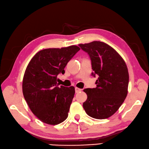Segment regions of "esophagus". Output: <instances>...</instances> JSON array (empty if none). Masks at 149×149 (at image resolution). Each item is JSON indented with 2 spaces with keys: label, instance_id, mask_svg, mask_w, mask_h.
Here are the masks:
<instances>
[{
  "label": "esophagus",
  "instance_id": "1",
  "mask_svg": "<svg viewBox=\"0 0 149 149\" xmlns=\"http://www.w3.org/2000/svg\"><path fill=\"white\" fill-rule=\"evenodd\" d=\"M80 91H82V89H80V88H77V87L75 88V92L76 93L79 92H80Z\"/></svg>",
  "mask_w": 149,
  "mask_h": 149
}]
</instances>
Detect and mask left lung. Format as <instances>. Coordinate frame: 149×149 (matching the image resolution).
I'll list each match as a JSON object with an SVG mask.
<instances>
[{
  "instance_id": "8db88e82",
  "label": "left lung",
  "mask_w": 149,
  "mask_h": 149,
  "mask_svg": "<svg viewBox=\"0 0 149 149\" xmlns=\"http://www.w3.org/2000/svg\"><path fill=\"white\" fill-rule=\"evenodd\" d=\"M79 46L89 55L92 75L98 76L96 88L84 90L88 97L83 107L93 118H107L118 110L127 96L129 73L126 64L115 49L103 42Z\"/></svg>"
}]
</instances>
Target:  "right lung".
<instances>
[{
    "label": "right lung",
    "mask_w": 149,
    "mask_h": 149,
    "mask_svg": "<svg viewBox=\"0 0 149 149\" xmlns=\"http://www.w3.org/2000/svg\"><path fill=\"white\" fill-rule=\"evenodd\" d=\"M77 46L48 48L37 52L29 63L23 79V94L33 113L44 123L57 125L67 119L74 88L59 86L67 63L80 50Z\"/></svg>",
    "instance_id": "obj_1"
}]
</instances>
